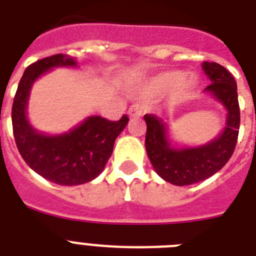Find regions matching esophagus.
Listing matches in <instances>:
<instances>
[{"mask_svg":"<svg viewBox=\"0 0 256 256\" xmlns=\"http://www.w3.org/2000/svg\"><path fill=\"white\" fill-rule=\"evenodd\" d=\"M144 114V106L138 104H134L128 108V116H140Z\"/></svg>","mask_w":256,"mask_h":256,"instance_id":"1","label":"esophagus"}]
</instances>
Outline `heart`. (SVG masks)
<instances>
[{
    "mask_svg": "<svg viewBox=\"0 0 256 256\" xmlns=\"http://www.w3.org/2000/svg\"><path fill=\"white\" fill-rule=\"evenodd\" d=\"M195 86V78L187 77L186 74L178 70L172 72H164L158 74L150 82V88L156 92H174L179 88L182 96H186L187 92H191V88Z\"/></svg>",
    "mask_w": 256,
    "mask_h": 256,
    "instance_id": "b5f03b06",
    "label": "heart"
}]
</instances>
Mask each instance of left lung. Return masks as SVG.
Masks as SVG:
<instances>
[{
  "mask_svg": "<svg viewBox=\"0 0 256 256\" xmlns=\"http://www.w3.org/2000/svg\"><path fill=\"white\" fill-rule=\"evenodd\" d=\"M211 84L206 92L222 102L227 108L226 128L220 136L210 144L192 148H170L166 138V124L154 114H146V152L156 174L175 186H188L202 182L218 172L232 156L236 146L240 124L236 82L232 74L216 62L202 65Z\"/></svg>",
  "mask_w": 256,
  "mask_h": 256,
  "instance_id": "1",
  "label": "left lung"
}]
</instances>
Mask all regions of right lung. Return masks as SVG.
Segmentation results:
<instances>
[{"label":"right lung","mask_w":256,"mask_h":256,"mask_svg":"<svg viewBox=\"0 0 256 256\" xmlns=\"http://www.w3.org/2000/svg\"><path fill=\"white\" fill-rule=\"evenodd\" d=\"M57 66H76V61L64 54H54L26 68L12 108L13 134L18 152L30 168L50 182L76 186L90 182L102 172L128 116L124 114L120 120L88 116L78 128L62 136L36 132L26 118L30 88L40 76Z\"/></svg>","instance_id":"1"}]
</instances>
